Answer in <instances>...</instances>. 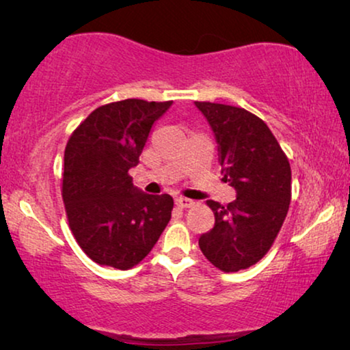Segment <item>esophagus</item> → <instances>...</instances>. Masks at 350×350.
<instances>
[{
    "label": "esophagus",
    "instance_id": "1",
    "mask_svg": "<svg viewBox=\"0 0 350 350\" xmlns=\"http://www.w3.org/2000/svg\"><path fill=\"white\" fill-rule=\"evenodd\" d=\"M175 204H176V207H180V208H189V207H193V205H194L193 200L186 199V198H176Z\"/></svg>",
    "mask_w": 350,
    "mask_h": 350
}]
</instances>
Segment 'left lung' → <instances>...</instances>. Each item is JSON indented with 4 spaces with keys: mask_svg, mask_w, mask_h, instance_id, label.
<instances>
[{
    "mask_svg": "<svg viewBox=\"0 0 350 350\" xmlns=\"http://www.w3.org/2000/svg\"><path fill=\"white\" fill-rule=\"evenodd\" d=\"M217 137L223 181L237 199L207 205L215 226L199 239L204 256L223 272L256 265L269 252L288 213L291 169L266 122L243 108L196 102Z\"/></svg>",
    "mask_w": 350,
    "mask_h": 350,
    "instance_id": "8db88e82",
    "label": "left lung"
}]
</instances>
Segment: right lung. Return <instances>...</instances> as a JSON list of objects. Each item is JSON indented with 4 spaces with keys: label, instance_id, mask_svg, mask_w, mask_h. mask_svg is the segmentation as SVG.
<instances>
[{
    "label": "right lung",
    "instance_id": "add662e5",
    "mask_svg": "<svg viewBox=\"0 0 350 350\" xmlns=\"http://www.w3.org/2000/svg\"><path fill=\"white\" fill-rule=\"evenodd\" d=\"M172 102L127 98L94 109L65 148L62 198L71 232L90 260L127 271L137 266L170 221L174 199L138 191V164L151 126Z\"/></svg>",
    "mask_w": 350,
    "mask_h": 350
}]
</instances>
